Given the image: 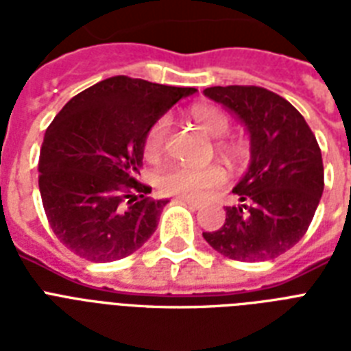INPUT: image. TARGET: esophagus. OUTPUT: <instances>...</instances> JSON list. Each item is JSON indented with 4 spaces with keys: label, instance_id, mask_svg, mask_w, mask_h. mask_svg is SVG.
Returning <instances> with one entry per match:
<instances>
[{
    "label": "esophagus",
    "instance_id": "1",
    "mask_svg": "<svg viewBox=\"0 0 351 351\" xmlns=\"http://www.w3.org/2000/svg\"><path fill=\"white\" fill-rule=\"evenodd\" d=\"M176 202L184 204V206H189L191 209H200V202H197V200H191V198L178 197V198H176Z\"/></svg>",
    "mask_w": 351,
    "mask_h": 351
}]
</instances>
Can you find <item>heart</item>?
<instances>
[{"mask_svg": "<svg viewBox=\"0 0 351 351\" xmlns=\"http://www.w3.org/2000/svg\"><path fill=\"white\" fill-rule=\"evenodd\" d=\"M191 118L208 136L220 138L230 131V121L222 111L211 106H198L191 111ZM169 129V120L165 117L158 118L149 127L143 136V154L145 158H158L164 147L165 134ZM219 149L226 154H233L234 147L230 143H219ZM224 182V173L219 167H204V169H189L182 165H171L156 176V187L160 193L171 197L184 198H202L206 191L219 187Z\"/></svg>", "mask_w": 351, "mask_h": 351, "instance_id": "b5f03b06", "label": "heart"}]
</instances>
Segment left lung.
Segmentation results:
<instances>
[{
	"mask_svg": "<svg viewBox=\"0 0 351 351\" xmlns=\"http://www.w3.org/2000/svg\"><path fill=\"white\" fill-rule=\"evenodd\" d=\"M204 95L250 134V165L233 187L240 204L226 208L224 226L204 239L233 261L282 255L304 237L321 202L324 167L315 134L288 100L262 87H209Z\"/></svg>",
	"mask_w": 351,
	"mask_h": 351,
	"instance_id": "1",
	"label": "left lung"
}]
</instances>
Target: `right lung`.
<instances>
[{
  "mask_svg": "<svg viewBox=\"0 0 351 351\" xmlns=\"http://www.w3.org/2000/svg\"><path fill=\"white\" fill-rule=\"evenodd\" d=\"M197 93L112 76L65 104L45 131L40 193L62 244L90 262L140 250L156 231L167 198L147 197L136 180L143 136L176 101Z\"/></svg>",
  "mask_w": 351,
  "mask_h": 351,
  "instance_id": "obj_1",
  "label": "right lung"
}]
</instances>
